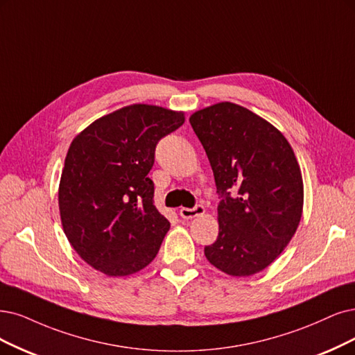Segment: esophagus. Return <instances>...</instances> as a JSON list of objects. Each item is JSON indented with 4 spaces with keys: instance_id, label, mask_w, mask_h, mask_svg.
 Here are the masks:
<instances>
[{
    "instance_id": "34e87169",
    "label": "esophagus",
    "mask_w": 355,
    "mask_h": 355,
    "mask_svg": "<svg viewBox=\"0 0 355 355\" xmlns=\"http://www.w3.org/2000/svg\"><path fill=\"white\" fill-rule=\"evenodd\" d=\"M205 214V207L202 205H196L194 207H181L180 209V216L184 219H191L196 216H200Z\"/></svg>"
}]
</instances>
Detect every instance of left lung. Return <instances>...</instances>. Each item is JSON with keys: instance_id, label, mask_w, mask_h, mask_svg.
I'll return each mask as SVG.
<instances>
[{"instance_id": "obj_1", "label": "left lung", "mask_w": 355, "mask_h": 355, "mask_svg": "<svg viewBox=\"0 0 355 355\" xmlns=\"http://www.w3.org/2000/svg\"><path fill=\"white\" fill-rule=\"evenodd\" d=\"M219 196V234L205 256L232 277L268 268L295 234L303 178L290 143L263 118L231 102L190 116Z\"/></svg>"}]
</instances>
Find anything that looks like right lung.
<instances>
[{
    "mask_svg": "<svg viewBox=\"0 0 355 355\" xmlns=\"http://www.w3.org/2000/svg\"><path fill=\"white\" fill-rule=\"evenodd\" d=\"M182 124V112L137 103L99 118L71 141L60 215L70 244L92 268L125 277L159 252L169 222L153 203L148 174L157 141Z\"/></svg>",
    "mask_w": 355,
    "mask_h": 355,
    "instance_id": "obj_1",
    "label": "right lung"
}]
</instances>
